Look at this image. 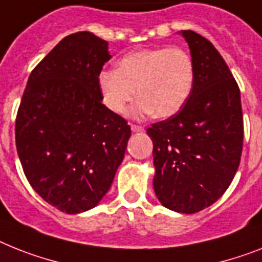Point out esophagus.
<instances>
[{
  "label": "esophagus",
  "mask_w": 262,
  "mask_h": 262,
  "mask_svg": "<svg viewBox=\"0 0 262 262\" xmlns=\"http://www.w3.org/2000/svg\"><path fill=\"white\" fill-rule=\"evenodd\" d=\"M131 129H133V133H143L144 128L142 126H135V124H133L131 126Z\"/></svg>",
  "instance_id": "obj_1"
}]
</instances>
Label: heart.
<instances>
[{"label": "heart", "instance_id": "obj_1", "mask_svg": "<svg viewBox=\"0 0 262 262\" xmlns=\"http://www.w3.org/2000/svg\"><path fill=\"white\" fill-rule=\"evenodd\" d=\"M194 62L182 48L140 49L119 61L118 69H103L97 87L103 104L115 114H124L140 97L133 115L152 114L158 118L175 115L189 99L194 85Z\"/></svg>", "mask_w": 262, "mask_h": 262}]
</instances>
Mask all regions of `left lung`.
<instances>
[{"label":"left lung","instance_id":"obj_1","mask_svg":"<svg viewBox=\"0 0 262 262\" xmlns=\"http://www.w3.org/2000/svg\"><path fill=\"white\" fill-rule=\"evenodd\" d=\"M179 34L189 44L194 85L171 118L147 129L152 140V185L162 205L193 214L226 191L241 161L244 139L239 88L210 41L193 30Z\"/></svg>","mask_w":262,"mask_h":262}]
</instances>
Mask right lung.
Here are the masks:
<instances>
[{
    "instance_id": "1",
    "label": "right lung",
    "mask_w": 262,
    "mask_h": 262,
    "mask_svg": "<svg viewBox=\"0 0 262 262\" xmlns=\"http://www.w3.org/2000/svg\"><path fill=\"white\" fill-rule=\"evenodd\" d=\"M111 58L90 32L62 38L32 71L16 119V146L34 191L60 211L96 206L122 163L131 128L101 103L97 75Z\"/></svg>"
}]
</instances>
